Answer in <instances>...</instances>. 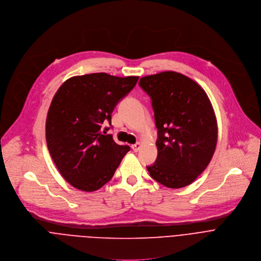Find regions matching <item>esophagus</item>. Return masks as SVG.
<instances>
[{
  "mask_svg": "<svg viewBox=\"0 0 261 261\" xmlns=\"http://www.w3.org/2000/svg\"><path fill=\"white\" fill-rule=\"evenodd\" d=\"M132 149H133L135 152H138V151L141 149V143H136V144L132 145Z\"/></svg>",
  "mask_w": 261,
  "mask_h": 261,
  "instance_id": "esophagus-1",
  "label": "esophagus"
}]
</instances>
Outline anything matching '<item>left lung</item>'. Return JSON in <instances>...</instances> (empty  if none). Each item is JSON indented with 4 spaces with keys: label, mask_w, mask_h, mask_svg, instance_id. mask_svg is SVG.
<instances>
[{
    "label": "left lung",
    "mask_w": 261,
    "mask_h": 261,
    "mask_svg": "<svg viewBox=\"0 0 261 261\" xmlns=\"http://www.w3.org/2000/svg\"><path fill=\"white\" fill-rule=\"evenodd\" d=\"M151 97L159 139L150 176L169 188L191 184L210 164L218 136L217 120L205 91L189 77L167 71L140 79Z\"/></svg>",
    "instance_id": "1"
}]
</instances>
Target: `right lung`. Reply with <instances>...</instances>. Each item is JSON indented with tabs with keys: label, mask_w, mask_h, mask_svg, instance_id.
I'll return each mask as SVG.
<instances>
[{
	"label": "right lung",
	"mask_w": 261,
	"mask_h": 261,
	"mask_svg": "<svg viewBox=\"0 0 261 261\" xmlns=\"http://www.w3.org/2000/svg\"><path fill=\"white\" fill-rule=\"evenodd\" d=\"M138 76L107 73L74 76L55 94L46 118V142L64 179L82 191H95L109 182L129 146L118 145L101 125L137 84ZM108 130L109 128H105Z\"/></svg>",
	"instance_id": "add662e5"
}]
</instances>
